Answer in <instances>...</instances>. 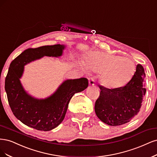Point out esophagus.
<instances>
[{
  "label": "esophagus",
  "instance_id": "obj_1",
  "mask_svg": "<svg viewBox=\"0 0 157 157\" xmlns=\"http://www.w3.org/2000/svg\"><path fill=\"white\" fill-rule=\"evenodd\" d=\"M89 84L90 85H94L95 83H96V82H95V79L93 77H90L89 78Z\"/></svg>",
  "mask_w": 157,
  "mask_h": 157
}]
</instances>
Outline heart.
I'll list each match as a JSON object with an SVG mask.
<instances>
[{
	"label": "heart",
	"mask_w": 157,
	"mask_h": 157,
	"mask_svg": "<svg viewBox=\"0 0 157 157\" xmlns=\"http://www.w3.org/2000/svg\"><path fill=\"white\" fill-rule=\"evenodd\" d=\"M86 65L89 70L100 72L101 82L112 89L127 83L136 71V66L132 60L103 52L90 54L86 60Z\"/></svg>",
	"instance_id": "heart-1"
}]
</instances>
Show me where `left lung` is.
Segmentation results:
<instances>
[{
  "mask_svg": "<svg viewBox=\"0 0 157 157\" xmlns=\"http://www.w3.org/2000/svg\"><path fill=\"white\" fill-rule=\"evenodd\" d=\"M145 77L144 68L138 64L132 79L123 87L107 89L98 85L100 92L94 111L100 120L113 126L130 121L139 112L146 93Z\"/></svg>",
  "mask_w": 157,
  "mask_h": 157,
  "instance_id": "obj_1",
  "label": "left lung"
}]
</instances>
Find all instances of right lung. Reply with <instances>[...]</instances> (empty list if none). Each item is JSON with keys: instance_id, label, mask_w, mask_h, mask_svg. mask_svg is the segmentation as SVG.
<instances>
[{"instance_id": "right-lung-1", "label": "right lung", "mask_w": 157, "mask_h": 157, "mask_svg": "<svg viewBox=\"0 0 157 157\" xmlns=\"http://www.w3.org/2000/svg\"><path fill=\"white\" fill-rule=\"evenodd\" d=\"M64 48V45L57 44L25 50L11 63L5 79V90L13 115L23 124L38 130L48 131L57 127L63 121L73 95L88 87L87 78L68 79L44 100L31 97L23 89L19 78L25 64L44 56H60Z\"/></svg>"}]
</instances>
